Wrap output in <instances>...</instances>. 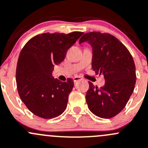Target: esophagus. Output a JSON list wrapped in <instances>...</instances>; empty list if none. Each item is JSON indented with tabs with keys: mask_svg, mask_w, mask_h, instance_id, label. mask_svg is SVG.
<instances>
[{
	"mask_svg": "<svg viewBox=\"0 0 148 148\" xmlns=\"http://www.w3.org/2000/svg\"><path fill=\"white\" fill-rule=\"evenodd\" d=\"M82 79V77H79V76H75V77H74V78H73V80H74V82H76L79 81V80H81Z\"/></svg>",
	"mask_w": 148,
	"mask_h": 148,
	"instance_id": "1",
	"label": "esophagus"
}]
</instances>
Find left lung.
<instances>
[{
    "label": "left lung",
    "mask_w": 148,
    "mask_h": 148,
    "mask_svg": "<svg viewBox=\"0 0 148 148\" xmlns=\"http://www.w3.org/2000/svg\"><path fill=\"white\" fill-rule=\"evenodd\" d=\"M92 48V68L103 74L105 85L98 88L89 82L86 101L97 116L110 119L124 109L132 94L136 82L135 64L127 48L108 33L92 32L80 38Z\"/></svg>",
    "instance_id": "1"
}]
</instances>
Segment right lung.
<instances>
[{
    "instance_id": "1",
    "label": "right lung",
    "mask_w": 148,
    "mask_h": 148,
    "mask_svg": "<svg viewBox=\"0 0 148 148\" xmlns=\"http://www.w3.org/2000/svg\"><path fill=\"white\" fill-rule=\"evenodd\" d=\"M84 34L81 32L43 33L31 38L19 54L16 72L20 98L34 115L53 119L66 110L74 82L59 81L52 76L67 51Z\"/></svg>"
}]
</instances>
